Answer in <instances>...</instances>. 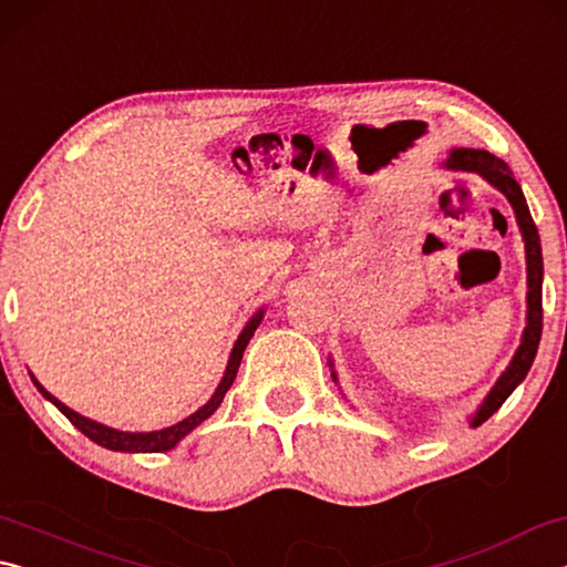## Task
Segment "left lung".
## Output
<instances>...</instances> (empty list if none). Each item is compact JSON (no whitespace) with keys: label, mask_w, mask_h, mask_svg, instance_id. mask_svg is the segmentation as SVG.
Masks as SVG:
<instances>
[{"label":"left lung","mask_w":567,"mask_h":567,"mask_svg":"<svg viewBox=\"0 0 567 567\" xmlns=\"http://www.w3.org/2000/svg\"><path fill=\"white\" fill-rule=\"evenodd\" d=\"M445 167L477 172L480 177H485L493 187L503 192L507 203H511L515 209L517 225H520V233L525 239V257H527V324L523 332V342L515 352L511 368L503 372L501 380H497L495 388L491 390V395L485 398L483 405H480V410L475 412L473 427H477L483 425V422L491 417L507 398H511V392L525 380L527 370H530V364L535 360L537 344H540V332H543V252H540V237H537V227L530 217V209H527L523 189L513 179L511 169H507L503 159H497L485 150L457 147L450 152Z\"/></svg>","instance_id":"obj_1"}]
</instances>
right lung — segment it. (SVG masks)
I'll use <instances>...</instances> for the list:
<instances>
[{
  "mask_svg": "<svg viewBox=\"0 0 567 567\" xmlns=\"http://www.w3.org/2000/svg\"><path fill=\"white\" fill-rule=\"evenodd\" d=\"M260 320H262V310L257 312L255 318L247 322V328H245L243 334H239V338H237L235 348H233V354H229L225 378H223V382H219V388L215 390L213 400H209L205 408H199L197 412H192L189 417L177 422V425L165 427V430H155V433H122V430L104 427V425H100V422H94V420H90V417H82L80 412L70 410V408L64 405V402H60L54 395H50V392H47L34 378H32V380H34L37 390H40L47 400L54 402L56 410H60L62 415H66V420H70L72 425H74L76 430H80V433L87 435V437L92 440V443H97V445L107 447V450H120V453H165V450L175 447L182 437H185L187 433H192V430H195V427L199 425V422L207 420V417L213 415V412L219 408V402L225 400V392H227L229 385H233V382H235L237 368H239V362H243V352H245V348H247L249 338H252V334H255L257 324H260Z\"/></svg>",
  "mask_w": 567,
  "mask_h": 567,
  "instance_id": "add662e5",
  "label": "right lung"
}]
</instances>
